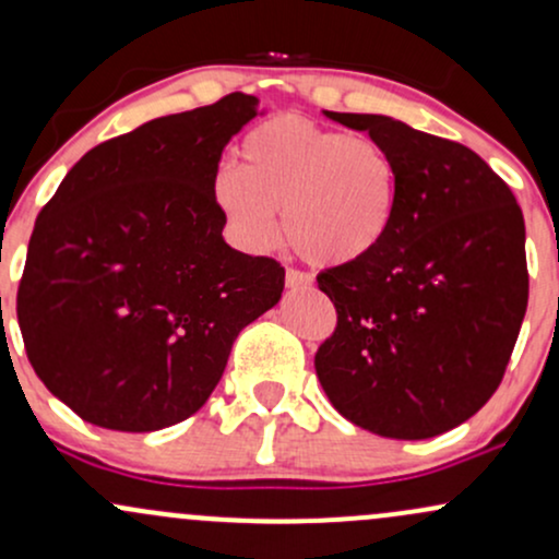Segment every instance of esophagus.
<instances>
[{
	"label": "esophagus",
	"mask_w": 559,
	"mask_h": 559,
	"mask_svg": "<svg viewBox=\"0 0 559 559\" xmlns=\"http://www.w3.org/2000/svg\"><path fill=\"white\" fill-rule=\"evenodd\" d=\"M286 286L288 288H310L312 275H307L301 271H286Z\"/></svg>",
	"instance_id": "34e87169"
}]
</instances>
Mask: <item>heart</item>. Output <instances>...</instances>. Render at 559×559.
<instances>
[{"mask_svg": "<svg viewBox=\"0 0 559 559\" xmlns=\"http://www.w3.org/2000/svg\"><path fill=\"white\" fill-rule=\"evenodd\" d=\"M241 165H221L210 194L228 234L249 252L278 241L318 267L368 260L389 236L402 194L400 165L381 141L305 118H273L247 133Z\"/></svg>", "mask_w": 559, "mask_h": 559, "instance_id": "heart-1", "label": "heart"}]
</instances>
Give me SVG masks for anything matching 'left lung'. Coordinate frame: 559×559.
<instances>
[{
  "instance_id": "left-lung-1",
  "label": "left lung",
  "mask_w": 559,
  "mask_h": 559,
  "mask_svg": "<svg viewBox=\"0 0 559 559\" xmlns=\"http://www.w3.org/2000/svg\"><path fill=\"white\" fill-rule=\"evenodd\" d=\"M394 155L402 194L368 260L318 275L338 312L316 370L333 407L386 439H431L502 381L528 305L525 223L510 186L457 141L389 115L329 112Z\"/></svg>"
}]
</instances>
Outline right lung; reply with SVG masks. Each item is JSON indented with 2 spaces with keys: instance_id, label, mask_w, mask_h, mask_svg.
I'll list each match as a JSON object with an SVG mask.
<instances>
[{
  "instance_id": "obj_1",
  "label": "right lung",
  "mask_w": 559,
  "mask_h": 559,
  "mask_svg": "<svg viewBox=\"0 0 559 559\" xmlns=\"http://www.w3.org/2000/svg\"><path fill=\"white\" fill-rule=\"evenodd\" d=\"M260 99L228 94L86 152L36 217L17 288L28 360L92 426L144 433L194 415L284 267L223 239L210 183Z\"/></svg>"
}]
</instances>
